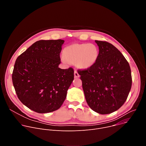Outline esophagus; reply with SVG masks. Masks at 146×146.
Listing matches in <instances>:
<instances>
[{
  "label": "esophagus",
  "instance_id": "1",
  "mask_svg": "<svg viewBox=\"0 0 146 146\" xmlns=\"http://www.w3.org/2000/svg\"><path fill=\"white\" fill-rule=\"evenodd\" d=\"M74 77H75V78H78V77H80V75H79L77 71H76V70L74 71Z\"/></svg>",
  "mask_w": 146,
  "mask_h": 146
}]
</instances>
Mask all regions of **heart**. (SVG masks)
Listing matches in <instances>:
<instances>
[{"label": "heart", "mask_w": 146, "mask_h": 146, "mask_svg": "<svg viewBox=\"0 0 146 146\" xmlns=\"http://www.w3.org/2000/svg\"><path fill=\"white\" fill-rule=\"evenodd\" d=\"M62 57L65 62L76 64L82 69L93 66L98 59L99 48L94 44H73L66 47Z\"/></svg>", "instance_id": "1"}]
</instances>
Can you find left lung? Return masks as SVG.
<instances>
[{"mask_svg": "<svg viewBox=\"0 0 146 146\" xmlns=\"http://www.w3.org/2000/svg\"><path fill=\"white\" fill-rule=\"evenodd\" d=\"M99 56L91 68L78 70L82 89L90 108L100 114L119 109L126 101L132 86L128 62L113 44L95 40Z\"/></svg>", "mask_w": 146, "mask_h": 146, "instance_id": "1", "label": "left lung"}]
</instances>
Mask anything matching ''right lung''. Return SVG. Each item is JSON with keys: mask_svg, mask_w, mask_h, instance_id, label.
Segmentation results:
<instances>
[{"mask_svg": "<svg viewBox=\"0 0 146 146\" xmlns=\"http://www.w3.org/2000/svg\"><path fill=\"white\" fill-rule=\"evenodd\" d=\"M63 40H39L16 59L12 74L19 100L38 113L52 112L65 101L74 80V70L62 69L60 53Z\"/></svg>", "mask_w": 146, "mask_h": 146, "instance_id": "add662e5", "label": "right lung"}]
</instances>
